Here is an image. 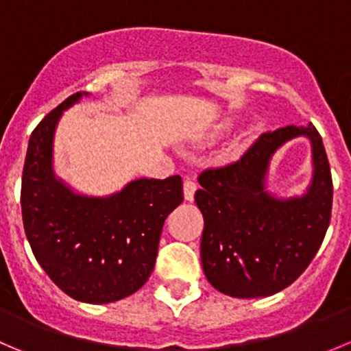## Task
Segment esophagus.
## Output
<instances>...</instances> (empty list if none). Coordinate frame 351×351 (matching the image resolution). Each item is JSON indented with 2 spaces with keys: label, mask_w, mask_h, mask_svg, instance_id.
<instances>
[{
  "label": "esophagus",
  "mask_w": 351,
  "mask_h": 351,
  "mask_svg": "<svg viewBox=\"0 0 351 351\" xmlns=\"http://www.w3.org/2000/svg\"><path fill=\"white\" fill-rule=\"evenodd\" d=\"M197 183L193 180L186 178L185 183H183V195H185V200H193V195H195Z\"/></svg>",
  "instance_id": "obj_1"
}]
</instances>
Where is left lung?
I'll use <instances>...</instances> for the list:
<instances>
[{
  "mask_svg": "<svg viewBox=\"0 0 351 351\" xmlns=\"http://www.w3.org/2000/svg\"><path fill=\"white\" fill-rule=\"evenodd\" d=\"M295 136L311 141L315 176L305 196L276 199L265 192L270 156ZM199 183L200 258L217 291L234 298L269 297L307 269L324 240L332 207L331 168L314 125L262 134L238 161L204 169Z\"/></svg>",
  "mask_w": 351,
  "mask_h": 351,
  "instance_id": "obj_1",
  "label": "left lung"
}]
</instances>
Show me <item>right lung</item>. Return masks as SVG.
Listing matches in <instances>:
<instances>
[{"label": "right lung", "mask_w": 351, "mask_h": 351, "mask_svg": "<svg viewBox=\"0 0 351 351\" xmlns=\"http://www.w3.org/2000/svg\"><path fill=\"white\" fill-rule=\"evenodd\" d=\"M84 94L64 99L34 128L20 206L34 257L53 283L78 302L110 304L149 280L165 219L183 202V182L178 175L141 178L110 197L71 192L54 176L53 137L63 111Z\"/></svg>", "instance_id": "right-lung-1"}]
</instances>
